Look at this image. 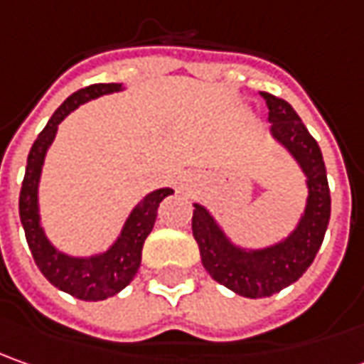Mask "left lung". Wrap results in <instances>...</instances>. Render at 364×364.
I'll list each match as a JSON object with an SVG mask.
<instances>
[{"instance_id": "obj_1", "label": "left lung", "mask_w": 364, "mask_h": 364, "mask_svg": "<svg viewBox=\"0 0 364 364\" xmlns=\"http://www.w3.org/2000/svg\"><path fill=\"white\" fill-rule=\"evenodd\" d=\"M269 132L306 175V209L296 230L278 244L245 250L230 242L205 207L195 203L191 230L203 268L215 282L245 298H266L294 284L314 262L331 220V189L318 143L296 110L278 96L262 92Z\"/></svg>"}]
</instances>
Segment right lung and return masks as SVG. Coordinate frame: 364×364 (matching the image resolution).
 Instances as JSON below:
<instances>
[{
	"instance_id": "add662e5",
	"label": "right lung",
	"mask_w": 364,
	"mask_h": 364,
	"mask_svg": "<svg viewBox=\"0 0 364 364\" xmlns=\"http://www.w3.org/2000/svg\"><path fill=\"white\" fill-rule=\"evenodd\" d=\"M122 90V84H92L78 92L68 96L58 110L48 120L44 131L33 141L32 151L28 155L26 177L19 191V220L26 232V240L32 250L33 262L40 272L54 284L58 290L80 298L86 302L107 300L110 296L119 294L136 276L143 256V244L146 235L153 232L157 220L161 201L173 193V189L163 187L149 193L141 203L134 207L124 221V228L117 237V242L107 252L88 257H74L56 250L46 237L42 221H40V205H38V185L44 167V159L50 144L58 132V124L68 117L72 110L102 95H112Z\"/></svg>"
}]
</instances>
